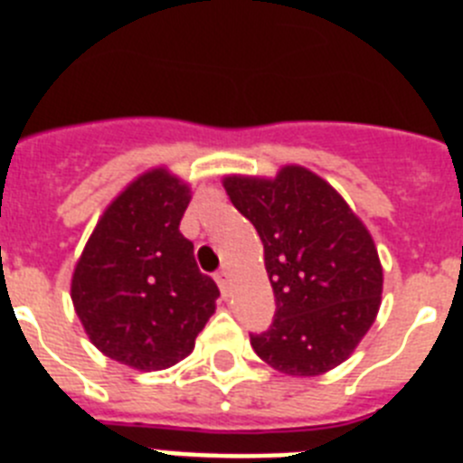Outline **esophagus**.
Returning a JSON list of instances; mask_svg holds the SVG:
<instances>
[{"label": "esophagus", "mask_w": 463, "mask_h": 463, "mask_svg": "<svg viewBox=\"0 0 463 463\" xmlns=\"http://www.w3.org/2000/svg\"><path fill=\"white\" fill-rule=\"evenodd\" d=\"M229 278H232V273H229V269H227V267H222V269H220L218 273H215V282H218L220 289H222V292H227V288H229Z\"/></svg>", "instance_id": "1"}]
</instances>
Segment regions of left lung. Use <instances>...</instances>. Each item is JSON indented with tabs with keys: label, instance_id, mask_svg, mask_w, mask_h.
Listing matches in <instances>:
<instances>
[{
	"label": "left lung",
	"instance_id": "left-lung-1",
	"mask_svg": "<svg viewBox=\"0 0 463 463\" xmlns=\"http://www.w3.org/2000/svg\"><path fill=\"white\" fill-rule=\"evenodd\" d=\"M224 190L264 243L276 297L250 345L280 373L310 378L350 357L380 308L383 269L373 239L343 196L313 171L285 166L273 181L224 178Z\"/></svg>",
	"mask_w": 463,
	"mask_h": 463
}]
</instances>
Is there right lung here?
Listing matches in <instances>:
<instances>
[{
    "instance_id": "add662e5",
    "label": "right lung",
    "mask_w": 463,
    "mask_h": 463,
    "mask_svg": "<svg viewBox=\"0 0 463 463\" xmlns=\"http://www.w3.org/2000/svg\"><path fill=\"white\" fill-rule=\"evenodd\" d=\"M190 190L165 169L143 174L106 208L71 280L73 308L106 357L138 371L185 359L220 289L181 234Z\"/></svg>"
}]
</instances>
